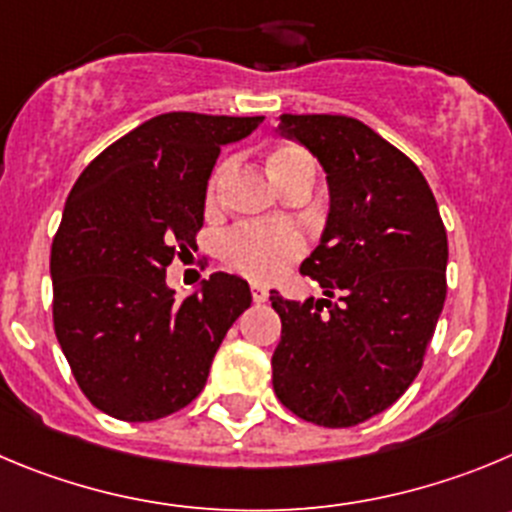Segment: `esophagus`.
Listing matches in <instances>:
<instances>
[{
  "label": "esophagus",
  "instance_id": "obj_1",
  "mask_svg": "<svg viewBox=\"0 0 512 512\" xmlns=\"http://www.w3.org/2000/svg\"><path fill=\"white\" fill-rule=\"evenodd\" d=\"M250 293H252V300H255V303H267V298H270V293H267V288H265V285H257V283H252Z\"/></svg>",
  "mask_w": 512,
  "mask_h": 512
}]
</instances>
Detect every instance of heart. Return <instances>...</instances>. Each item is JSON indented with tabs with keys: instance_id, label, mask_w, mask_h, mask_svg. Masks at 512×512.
<instances>
[{
	"instance_id": "heart-1",
	"label": "heart",
	"mask_w": 512,
	"mask_h": 512,
	"mask_svg": "<svg viewBox=\"0 0 512 512\" xmlns=\"http://www.w3.org/2000/svg\"><path fill=\"white\" fill-rule=\"evenodd\" d=\"M272 176L278 184L288 186L300 176H313V156L300 146H278L267 156ZM232 171V161H222L214 169L207 186V202L214 204L219 199L224 181ZM222 257L232 270L242 272L252 280H272L288 265H293L305 252V237L293 224H237L222 237Z\"/></svg>"
}]
</instances>
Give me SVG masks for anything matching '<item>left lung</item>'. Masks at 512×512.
I'll return each mask as SVG.
<instances>
[{
  "mask_svg": "<svg viewBox=\"0 0 512 512\" xmlns=\"http://www.w3.org/2000/svg\"><path fill=\"white\" fill-rule=\"evenodd\" d=\"M328 174L321 245L300 265L323 300L272 290L283 331L272 386L295 417L353 427L391 407L417 379L447 295V229L409 156L348 116L280 118Z\"/></svg>",
  "mask_w": 512,
  "mask_h": 512,
  "instance_id": "obj_1",
  "label": "left lung"
}]
</instances>
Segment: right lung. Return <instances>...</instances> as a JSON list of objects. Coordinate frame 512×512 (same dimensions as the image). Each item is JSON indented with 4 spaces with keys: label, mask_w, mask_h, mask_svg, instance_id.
<instances>
[{
    "label": "right lung",
    "mask_w": 512,
    "mask_h": 512,
    "mask_svg": "<svg viewBox=\"0 0 512 512\" xmlns=\"http://www.w3.org/2000/svg\"><path fill=\"white\" fill-rule=\"evenodd\" d=\"M262 116L164 113L95 156L70 191L50 252L52 323L80 391L123 422L197 399L219 343L252 303L214 272L174 300L166 267L197 250L207 181L224 143Z\"/></svg>",
    "instance_id": "obj_1"
}]
</instances>
